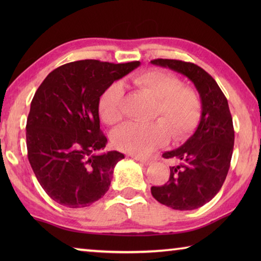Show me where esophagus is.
<instances>
[{"label":"esophagus","instance_id":"34e87169","mask_svg":"<svg viewBox=\"0 0 261 261\" xmlns=\"http://www.w3.org/2000/svg\"><path fill=\"white\" fill-rule=\"evenodd\" d=\"M134 159H135V160H137V161L141 162V163H143V165H145V166H149V165H152V163H153L152 159H148V158H143V156L135 155Z\"/></svg>","mask_w":261,"mask_h":261}]
</instances>
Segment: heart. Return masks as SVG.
I'll list each match as a JSON object with an SVG mask.
<instances>
[{
    "mask_svg": "<svg viewBox=\"0 0 261 261\" xmlns=\"http://www.w3.org/2000/svg\"><path fill=\"white\" fill-rule=\"evenodd\" d=\"M134 84L156 98L154 116L162 120L149 123L130 122L114 131V146L122 152L145 155L160 148L169 140V132L175 140L187 137L198 124L201 102L191 87L182 85L174 73L151 69L134 78ZM123 87L120 83L109 85L99 100L102 121L115 125L123 118Z\"/></svg>",
    "mask_w": 261,
    "mask_h": 261,
    "instance_id": "heart-1",
    "label": "heart"
}]
</instances>
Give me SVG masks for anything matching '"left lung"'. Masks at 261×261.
<instances>
[{"instance_id":"8db88e82","label":"left lung","mask_w":261,"mask_h":261,"mask_svg":"<svg viewBox=\"0 0 261 261\" xmlns=\"http://www.w3.org/2000/svg\"><path fill=\"white\" fill-rule=\"evenodd\" d=\"M154 65L187 76L201 101V117L194 134L182 146L162 154L175 159L169 180L152 187L155 199L173 210L199 208L220 191L230 167L235 131L227 98L211 74L198 65L178 60L158 59Z\"/></svg>"}]
</instances>
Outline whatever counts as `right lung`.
<instances>
[{"label":"right lung","instance_id":"right-lung-1","mask_svg":"<svg viewBox=\"0 0 261 261\" xmlns=\"http://www.w3.org/2000/svg\"><path fill=\"white\" fill-rule=\"evenodd\" d=\"M83 60L61 65L35 92L26 123L30 165L53 200L70 208L87 207L108 191L117 151L100 153L99 100L109 85L139 67Z\"/></svg>","mask_w":261,"mask_h":261}]
</instances>
